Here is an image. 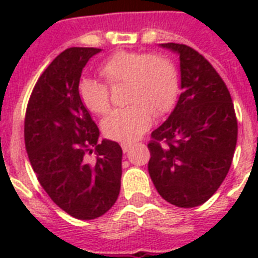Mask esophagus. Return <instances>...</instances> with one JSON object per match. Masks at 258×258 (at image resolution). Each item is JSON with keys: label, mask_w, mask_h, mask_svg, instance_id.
I'll list each match as a JSON object with an SVG mask.
<instances>
[{"label": "esophagus", "mask_w": 258, "mask_h": 258, "mask_svg": "<svg viewBox=\"0 0 258 258\" xmlns=\"http://www.w3.org/2000/svg\"><path fill=\"white\" fill-rule=\"evenodd\" d=\"M120 146H121V150H123V153H127V151L133 147V143H130V142H123Z\"/></svg>", "instance_id": "esophagus-1"}]
</instances>
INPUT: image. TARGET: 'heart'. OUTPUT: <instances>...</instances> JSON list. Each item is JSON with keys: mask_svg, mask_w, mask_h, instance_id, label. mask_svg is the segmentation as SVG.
I'll return each mask as SVG.
<instances>
[{"mask_svg": "<svg viewBox=\"0 0 258 258\" xmlns=\"http://www.w3.org/2000/svg\"><path fill=\"white\" fill-rule=\"evenodd\" d=\"M109 86L127 83L124 108L115 109L103 120L109 139L135 141L150 128L154 112L165 115L174 107L179 92V72L172 60L151 52L121 50L100 67ZM79 96L86 108L96 115L108 112L111 100L104 83L86 78L79 83Z\"/></svg>", "mask_w": 258, "mask_h": 258, "instance_id": "1", "label": "heart"}]
</instances>
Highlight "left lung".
Returning a JSON list of instances; mask_svg holds the SVG:
<instances>
[{"mask_svg": "<svg viewBox=\"0 0 258 258\" xmlns=\"http://www.w3.org/2000/svg\"><path fill=\"white\" fill-rule=\"evenodd\" d=\"M179 54V100L151 133L149 172L163 200L178 208L205 204L228 175L237 145L232 96L213 66L196 49L167 42Z\"/></svg>", "mask_w": 258, "mask_h": 258, "instance_id": "obj_1", "label": "left lung"}]
</instances>
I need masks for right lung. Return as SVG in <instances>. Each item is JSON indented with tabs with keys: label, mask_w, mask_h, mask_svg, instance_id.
Masks as SVG:
<instances>
[{
	"label": "right lung",
	"mask_w": 258,
	"mask_h": 258,
	"mask_svg": "<svg viewBox=\"0 0 258 258\" xmlns=\"http://www.w3.org/2000/svg\"><path fill=\"white\" fill-rule=\"evenodd\" d=\"M97 48H68L38 78L28 101L25 149L37 180L58 208L95 220L120 191L121 147L99 141V128L79 96L83 68ZM92 151L97 159L86 158Z\"/></svg>",
	"instance_id": "obj_1"
}]
</instances>
